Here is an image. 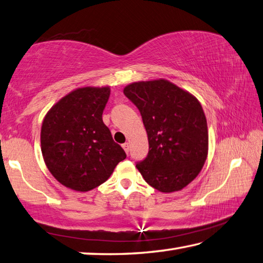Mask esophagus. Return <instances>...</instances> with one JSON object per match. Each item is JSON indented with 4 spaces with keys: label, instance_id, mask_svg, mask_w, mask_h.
<instances>
[{
    "label": "esophagus",
    "instance_id": "34e87169",
    "mask_svg": "<svg viewBox=\"0 0 263 263\" xmlns=\"http://www.w3.org/2000/svg\"><path fill=\"white\" fill-rule=\"evenodd\" d=\"M122 147H123V149H124V152L126 154H128V152H130V145H128L127 142H125V143H123Z\"/></svg>",
    "mask_w": 263,
    "mask_h": 263
}]
</instances>
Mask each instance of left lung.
Returning a JSON list of instances; mask_svg holds the SVG:
<instances>
[{
  "instance_id": "left-lung-1",
  "label": "left lung",
  "mask_w": 263,
  "mask_h": 263,
  "mask_svg": "<svg viewBox=\"0 0 263 263\" xmlns=\"http://www.w3.org/2000/svg\"><path fill=\"white\" fill-rule=\"evenodd\" d=\"M124 95L140 111L149 152L137 164L162 193L181 190L198 176L209 152L206 117L196 97L164 79L135 82Z\"/></svg>"
}]
</instances>
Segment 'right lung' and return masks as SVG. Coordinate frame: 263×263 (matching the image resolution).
I'll use <instances>...</instances> for the list:
<instances>
[{"label": "right lung", "mask_w": 263, "mask_h": 263, "mask_svg": "<svg viewBox=\"0 0 263 263\" xmlns=\"http://www.w3.org/2000/svg\"><path fill=\"white\" fill-rule=\"evenodd\" d=\"M109 86L79 87L46 112L41 149L55 180L76 192H89L110 177L126 158L104 122Z\"/></svg>", "instance_id": "obj_1"}]
</instances>
